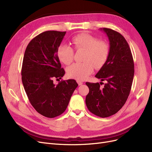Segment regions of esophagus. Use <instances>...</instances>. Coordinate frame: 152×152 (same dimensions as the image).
Listing matches in <instances>:
<instances>
[{
	"label": "esophagus",
	"instance_id": "34e87169",
	"mask_svg": "<svg viewBox=\"0 0 152 152\" xmlns=\"http://www.w3.org/2000/svg\"><path fill=\"white\" fill-rule=\"evenodd\" d=\"M77 82L78 83V84H79V86H81V85L83 84V82H82L80 80H77Z\"/></svg>",
	"mask_w": 152,
	"mask_h": 152
}]
</instances>
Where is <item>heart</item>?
Listing matches in <instances>:
<instances>
[{
    "label": "heart",
    "mask_w": 152,
    "mask_h": 152,
    "mask_svg": "<svg viewBox=\"0 0 152 152\" xmlns=\"http://www.w3.org/2000/svg\"><path fill=\"white\" fill-rule=\"evenodd\" d=\"M77 50H84L82 63H75L67 68L68 76L72 79L82 80L86 79L93 71L94 66H103L109 56L108 44L98 40L95 37L88 34H80L73 37L72 40ZM58 56L65 65L70 64L73 59V50L70 45L61 44L58 49Z\"/></svg>",
    "instance_id": "1"
}]
</instances>
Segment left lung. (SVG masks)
<instances>
[{"mask_svg": "<svg viewBox=\"0 0 152 152\" xmlns=\"http://www.w3.org/2000/svg\"><path fill=\"white\" fill-rule=\"evenodd\" d=\"M107 34L110 42V53L107 61L95 77L100 84L86 82L89 89L86 103L89 111L104 118L120 110L129 95L134 73L131 50L125 38L110 28H100ZM106 84L103 88L100 84Z\"/></svg>", "mask_w": 152, "mask_h": 152, "instance_id": "left-lung-1", "label": "left lung"}]
</instances>
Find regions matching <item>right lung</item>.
Here are the masks:
<instances>
[{
  "label": "right lung",
  "mask_w": 152,
  "mask_h": 152,
  "mask_svg": "<svg viewBox=\"0 0 152 152\" xmlns=\"http://www.w3.org/2000/svg\"><path fill=\"white\" fill-rule=\"evenodd\" d=\"M66 31H46L32 39L26 48L21 69L23 85L31 104L43 116L54 118L66 109L78 84L61 80L65 72L58 56V49Z\"/></svg>",
  "instance_id": "add662e5"
}]
</instances>
